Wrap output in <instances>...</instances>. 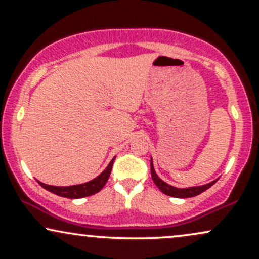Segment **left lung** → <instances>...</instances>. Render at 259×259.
Masks as SVG:
<instances>
[{
	"mask_svg": "<svg viewBox=\"0 0 259 259\" xmlns=\"http://www.w3.org/2000/svg\"><path fill=\"white\" fill-rule=\"evenodd\" d=\"M151 175H152V180L153 183L156 184V186L158 187L160 191L163 194L171 196V197H178V198H189V197H194V196H197L202 194L203 191H206L207 189H209L213 184L217 183V180L212 181V183L207 184V185L203 186H197V187H189V189H177V187L168 185L165 184L164 181H162L157 177L156 171H154L153 165H152V159H151Z\"/></svg>",
	"mask_w": 259,
	"mask_h": 259,
	"instance_id": "1",
	"label": "left lung"
}]
</instances>
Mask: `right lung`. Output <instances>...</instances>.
I'll return each mask as SVG.
<instances>
[{"mask_svg":"<svg viewBox=\"0 0 259 259\" xmlns=\"http://www.w3.org/2000/svg\"><path fill=\"white\" fill-rule=\"evenodd\" d=\"M113 163H114V158L111 160V163L108 164L105 170L101 173L99 177L95 178L94 180L89 181V183L81 184V185H74V186H51L46 185L38 181L41 186L44 189H46L47 191L52 192V194L61 196V197H67V198H81V197H88V196L95 195L97 192L101 191L103 189V186L106 185L107 180H108L109 175H111Z\"/></svg>","mask_w":259,"mask_h":259,"instance_id":"add662e5","label":"right lung"}]
</instances>
